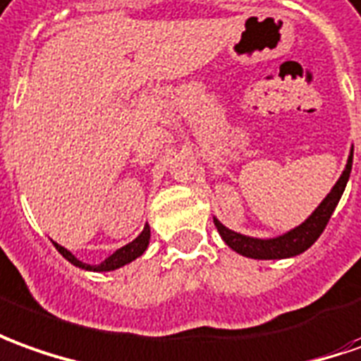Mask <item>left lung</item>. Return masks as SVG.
I'll return each instance as SVG.
<instances>
[{
  "mask_svg": "<svg viewBox=\"0 0 361 361\" xmlns=\"http://www.w3.org/2000/svg\"><path fill=\"white\" fill-rule=\"evenodd\" d=\"M352 159H354V147L350 149L346 166H344L342 175L336 180V185L332 186V190L326 195V198L314 208V212L310 214L305 222L299 224L297 228H293L289 232L281 233L277 238H252V235L233 232L230 228H226L218 218H214L216 230L222 235L226 245L232 247L233 252L240 253L243 257H252V259H287V257L300 255L320 238V233L324 232L330 216L336 210L338 202L344 195L350 173H352Z\"/></svg>",
  "mask_w": 361,
  "mask_h": 361,
  "instance_id": "left-lung-1",
  "label": "left lung"
}]
</instances>
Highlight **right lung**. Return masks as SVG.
<instances>
[{
  "mask_svg": "<svg viewBox=\"0 0 361 361\" xmlns=\"http://www.w3.org/2000/svg\"><path fill=\"white\" fill-rule=\"evenodd\" d=\"M149 240H151V228H149V224H145V228H143V232L139 233L137 238L133 240V242H129L128 245H123V247H119L116 252L111 253L109 257L98 263V265H88V263H82L80 259H76L74 255H72L66 247H62L61 243L52 242L54 243V247L59 250L64 259H68L72 265H76V267H80V269H86V271H114V269H119V267H123V265H128L131 261H135L137 257H141L145 250H147L149 245Z\"/></svg>",
  "mask_w": 361,
  "mask_h": 361,
  "instance_id": "right-lung-1",
  "label": "right lung"
}]
</instances>
